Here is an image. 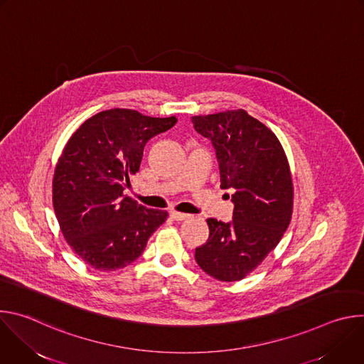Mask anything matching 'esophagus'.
Listing matches in <instances>:
<instances>
[{"instance_id": "obj_1", "label": "esophagus", "mask_w": 364, "mask_h": 364, "mask_svg": "<svg viewBox=\"0 0 364 364\" xmlns=\"http://www.w3.org/2000/svg\"><path fill=\"white\" fill-rule=\"evenodd\" d=\"M170 216H171L174 220H177V222L186 220V219H188V218H190V215H186V213H180V212H171V213H170Z\"/></svg>"}]
</instances>
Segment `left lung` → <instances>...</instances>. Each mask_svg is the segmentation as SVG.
Wrapping results in <instances>:
<instances>
[{
    "mask_svg": "<svg viewBox=\"0 0 364 364\" xmlns=\"http://www.w3.org/2000/svg\"><path fill=\"white\" fill-rule=\"evenodd\" d=\"M191 122L215 146L220 187L235 190L233 220L207 219L209 239L196 247V262L219 281H240L289 226L294 186L287 155L277 135L243 109L198 115Z\"/></svg>",
    "mask_w": 364,
    "mask_h": 364,
    "instance_id": "left-lung-1",
    "label": "left lung"
}]
</instances>
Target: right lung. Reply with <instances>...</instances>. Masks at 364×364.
Segmentation results:
<instances>
[{"instance_id": "right-lung-1", "label": "right lung", "mask_w": 364, "mask_h": 364, "mask_svg": "<svg viewBox=\"0 0 364 364\" xmlns=\"http://www.w3.org/2000/svg\"><path fill=\"white\" fill-rule=\"evenodd\" d=\"M176 122L115 108L86 119L68 141L55 170L53 207L65 239L89 267L125 268L166 222L167 212L146 209L124 190L145 144Z\"/></svg>"}]
</instances>
